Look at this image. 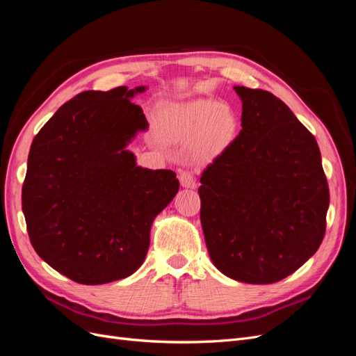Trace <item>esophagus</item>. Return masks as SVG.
Wrapping results in <instances>:
<instances>
[{"label":"esophagus","mask_w":356,"mask_h":356,"mask_svg":"<svg viewBox=\"0 0 356 356\" xmlns=\"http://www.w3.org/2000/svg\"><path fill=\"white\" fill-rule=\"evenodd\" d=\"M179 182H181L182 187L195 188L196 187V177H195V174H193V172L184 170V172H181V174H179Z\"/></svg>","instance_id":"esophagus-1"}]
</instances>
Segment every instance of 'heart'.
<instances>
[{
  "mask_svg": "<svg viewBox=\"0 0 356 356\" xmlns=\"http://www.w3.org/2000/svg\"><path fill=\"white\" fill-rule=\"evenodd\" d=\"M238 115L229 105L213 98H195L166 105L159 115L163 138L174 143L191 138V153L199 159L220 154L234 139Z\"/></svg>",
  "mask_w": 356,
  "mask_h": 356,
  "instance_id": "1",
  "label": "heart"
}]
</instances>
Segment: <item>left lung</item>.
I'll return each instance as SVG.
<instances>
[{"label":"left lung","mask_w":356,"mask_h":356,"mask_svg":"<svg viewBox=\"0 0 356 356\" xmlns=\"http://www.w3.org/2000/svg\"><path fill=\"white\" fill-rule=\"evenodd\" d=\"M242 131L203 170L200 222L212 263L246 284L294 273L324 239L328 182L315 136L270 92L234 86Z\"/></svg>","instance_id":"8db88e82"}]
</instances>
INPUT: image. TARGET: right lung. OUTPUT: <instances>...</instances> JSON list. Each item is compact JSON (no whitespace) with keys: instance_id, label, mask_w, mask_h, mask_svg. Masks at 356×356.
I'll list each match as a JSON object with an SVG mask.
<instances>
[{"instance_id":"1","label":"right lung","mask_w":356,"mask_h":356,"mask_svg":"<svg viewBox=\"0 0 356 356\" xmlns=\"http://www.w3.org/2000/svg\"><path fill=\"white\" fill-rule=\"evenodd\" d=\"M129 90H86L63 104L32 141L22 211L35 252L83 285L135 273L149 230L175 197L174 170L147 169L126 148L148 129Z\"/></svg>"}]
</instances>
